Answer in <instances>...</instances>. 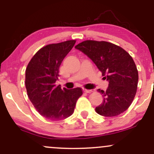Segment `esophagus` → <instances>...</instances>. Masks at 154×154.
<instances>
[{
  "mask_svg": "<svg viewBox=\"0 0 154 154\" xmlns=\"http://www.w3.org/2000/svg\"><path fill=\"white\" fill-rule=\"evenodd\" d=\"M83 91H84L85 93H91L93 92L92 90H88V89H85V88H84V89H83Z\"/></svg>",
  "mask_w": 154,
  "mask_h": 154,
  "instance_id": "esophagus-1",
  "label": "esophagus"
}]
</instances>
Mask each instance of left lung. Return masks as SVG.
Masks as SVG:
<instances>
[{
	"mask_svg": "<svg viewBox=\"0 0 154 154\" xmlns=\"http://www.w3.org/2000/svg\"><path fill=\"white\" fill-rule=\"evenodd\" d=\"M75 48L86 54L109 81L106 91L98 89L103 103L95 108L98 114L115 116L131 105L138 82V72L132 56L122 48L106 41L85 40Z\"/></svg>",
	"mask_w": 154,
	"mask_h": 154,
	"instance_id": "obj_1",
	"label": "left lung"
}]
</instances>
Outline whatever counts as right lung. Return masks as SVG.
<instances>
[{"mask_svg":"<svg viewBox=\"0 0 154 154\" xmlns=\"http://www.w3.org/2000/svg\"><path fill=\"white\" fill-rule=\"evenodd\" d=\"M75 40L45 45L32 58L25 72V86L29 100L39 114L48 119L61 120L73 114L82 89H61L56 86L59 67L72 50Z\"/></svg>","mask_w":154,"mask_h":154,"instance_id":"1","label":"right lung"}]
</instances>
